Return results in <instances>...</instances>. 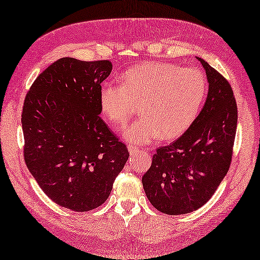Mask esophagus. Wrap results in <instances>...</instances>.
Here are the masks:
<instances>
[{
    "label": "esophagus",
    "mask_w": 260,
    "mask_h": 260,
    "mask_svg": "<svg viewBox=\"0 0 260 260\" xmlns=\"http://www.w3.org/2000/svg\"><path fill=\"white\" fill-rule=\"evenodd\" d=\"M128 152H129L131 155H135V154H136L137 152H139V147L128 145Z\"/></svg>",
    "instance_id": "obj_1"
}]
</instances>
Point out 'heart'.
Segmentation results:
<instances>
[{
    "mask_svg": "<svg viewBox=\"0 0 260 260\" xmlns=\"http://www.w3.org/2000/svg\"><path fill=\"white\" fill-rule=\"evenodd\" d=\"M207 89V78L199 69L153 61L127 70L120 86L104 84L99 104L106 118L119 127L127 124L139 104L142 116L121 132V137L142 145L183 134L200 112Z\"/></svg>",
    "mask_w": 260,
    "mask_h": 260,
    "instance_id": "1",
    "label": "heart"
}]
</instances>
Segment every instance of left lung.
<instances>
[{
    "instance_id": "left-lung-1",
    "label": "left lung",
    "mask_w": 260,
    "mask_h": 260,
    "mask_svg": "<svg viewBox=\"0 0 260 260\" xmlns=\"http://www.w3.org/2000/svg\"><path fill=\"white\" fill-rule=\"evenodd\" d=\"M208 95L180 139L157 148L142 183L158 211L184 214L204 206L227 174L236 136L237 104L229 82L203 59Z\"/></svg>"
}]
</instances>
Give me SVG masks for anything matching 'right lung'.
I'll use <instances>...</instances> for the list:
<instances>
[{
    "instance_id": "1",
    "label": "right lung",
    "mask_w": 260,
    "mask_h": 260,
    "mask_svg": "<svg viewBox=\"0 0 260 260\" xmlns=\"http://www.w3.org/2000/svg\"><path fill=\"white\" fill-rule=\"evenodd\" d=\"M107 60L61 58L39 75L26 93L22 129L24 159L42 191L76 212L107 200L129 153L99 117Z\"/></svg>"
}]
</instances>
